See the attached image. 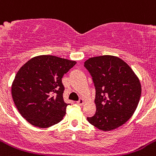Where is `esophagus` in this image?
<instances>
[{
    "mask_svg": "<svg viewBox=\"0 0 156 156\" xmlns=\"http://www.w3.org/2000/svg\"><path fill=\"white\" fill-rule=\"evenodd\" d=\"M77 103H78V105H83L84 103H85V100L83 99V98H80V99L77 101Z\"/></svg>",
    "mask_w": 156,
    "mask_h": 156,
    "instance_id": "1",
    "label": "esophagus"
}]
</instances>
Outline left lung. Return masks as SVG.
Here are the masks:
<instances>
[{
	"label": "left lung",
	"mask_w": 156,
	"mask_h": 156,
	"mask_svg": "<svg viewBox=\"0 0 156 156\" xmlns=\"http://www.w3.org/2000/svg\"><path fill=\"white\" fill-rule=\"evenodd\" d=\"M95 88L96 112L88 122L102 131L125 124L135 112L142 88L139 78L123 60L112 55L93 57L85 62Z\"/></svg>",
	"instance_id": "8db88e82"
}]
</instances>
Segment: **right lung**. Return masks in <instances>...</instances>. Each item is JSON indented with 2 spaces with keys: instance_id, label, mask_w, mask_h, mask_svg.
Listing matches in <instances>:
<instances>
[{
  "instance_id": "1",
  "label": "right lung",
  "mask_w": 156,
  "mask_h": 156,
  "mask_svg": "<svg viewBox=\"0 0 156 156\" xmlns=\"http://www.w3.org/2000/svg\"><path fill=\"white\" fill-rule=\"evenodd\" d=\"M75 61L52 55L31 58L21 67L11 85V94L19 113L38 128H48L66 113L62 78Z\"/></svg>"
}]
</instances>
